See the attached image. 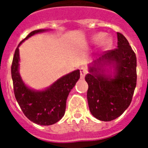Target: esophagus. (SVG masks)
<instances>
[{
    "mask_svg": "<svg viewBox=\"0 0 148 148\" xmlns=\"http://www.w3.org/2000/svg\"><path fill=\"white\" fill-rule=\"evenodd\" d=\"M87 74V70L84 67H82L80 69V76L81 78H84Z\"/></svg>",
    "mask_w": 148,
    "mask_h": 148,
    "instance_id": "34e87169",
    "label": "esophagus"
}]
</instances>
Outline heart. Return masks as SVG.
<instances>
[{"label": "heart", "mask_w": 148, "mask_h": 148, "mask_svg": "<svg viewBox=\"0 0 148 148\" xmlns=\"http://www.w3.org/2000/svg\"><path fill=\"white\" fill-rule=\"evenodd\" d=\"M99 38H100V36H99V35H95V36H94L93 37V40H99Z\"/></svg>", "instance_id": "1"}]
</instances>
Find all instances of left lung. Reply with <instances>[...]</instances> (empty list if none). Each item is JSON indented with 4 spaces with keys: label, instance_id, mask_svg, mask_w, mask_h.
I'll use <instances>...</instances> for the list:
<instances>
[{
    "label": "left lung",
    "instance_id": "left-lung-1",
    "mask_svg": "<svg viewBox=\"0 0 148 148\" xmlns=\"http://www.w3.org/2000/svg\"><path fill=\"white\" fill-rule=\"evenodd\" d=\"M116 49L105 52L89 66L85 76L90 113L97 119L110 121L121 116L131 103L136 85V57L126 38L117 32ZM113 65V76L105 73Z\"/></svg>",
    "mask_w": 148,
    "mask_h": 148
}]
</instances>
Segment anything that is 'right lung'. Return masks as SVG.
I'll return each mask as SVG.
<instances>
[{
	"label": "right lung",
	"instance_id": "1",
	"mask_svg": "<svg viewBox=\"0 0 148 148\" xmlns=\"http://www.w3.org/2000/svg\"><path fill=\"white\" fill-rule=\"evenodd\" d=\"M47 30H34L18 44L11 67L15 99L27 118L40 125H53L61 119L65 113L68 95L80 78V70H76L60 78L44 90H32L23 82L19 73L18 47L22 42L33 35Z\"/></svg>",
	"mask_w": 148,
	"mask_h": 148
}]
</instances>
